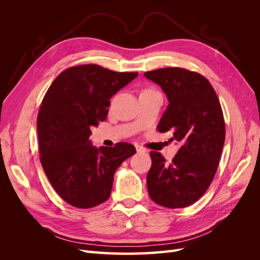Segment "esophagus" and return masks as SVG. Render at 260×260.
Here are the masks:
<instances>
[{"mask_svg":"<svg viewBox=\"0 0 260 260\" xmlns=\"http://www.w3.org/2000/svg\"><path fill=\"white\" fill-rule=\"evenodd\" d=\"M136 148H137L138 153H145L146 152V148H144L143 146H141V145H136Z\"/></svg>","mask_w":260,"mask_h":260,"instance_id":"1","label":"esophagus"}]
</instances>
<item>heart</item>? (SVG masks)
<instances>
[{
  "label": "heart",
  "mask_w": 260,
  "mask_h": 260,
  "mask_svg": "<svg viewBox=\"0 0 260 260\" xmlns=\"http://www.w3.org/2000/svg\"><path fill=\"white\" fill-rule=\"evenodd\" d=\"M148 90H152V89H147V91H148Z\"/></svg>",
  "instance_id": "1"
}]
</instances>
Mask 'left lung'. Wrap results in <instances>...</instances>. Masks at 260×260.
<instances>
[{"label": "left lung", "mask_w": 260, "mask_h": 260, "mask_svg": "<svg viewBox=\"0 0 260 260\" xmlns=\"http://www.w3.org/2000/svg\"><path fill=\"white\" fill-rule=\"evenodd\" d=\"M144 76L160 85L169 102L157 129L171 131V141L181 144L171 164L158 152L149 153L148 195L167 208L190 206L207 191L218 168L225 138L221 105L209 81L198 73L168 67Z\"/></svg>", "instance_id": "8db88e82"}]
</instances>
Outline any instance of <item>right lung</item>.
Instances as JSON below:
<instances>
[{
	"mask_svg": "<svg viewBox=\"0 0 260 260\" xmlns=\"http://www.w3.org/2000/svg\"><path fill=\"white\" fill-rule=\"evenodd\" d=\"M138 75L75 66L45 93L37 120L40 161L54 190L74 207L91 208L108 200L117 168L136 154L132 144L96 148L89 138L91 128L106 119L109 100Z\"/></svg>",
	"mask_w": 260,
	"mask_h": 260,
	"instance_id": "1",
	"label": "right lung"
}]
</instances>
